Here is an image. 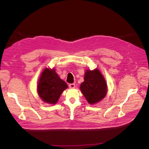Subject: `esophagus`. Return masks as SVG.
<instances>
[{"mask_svg":"<svg viewBox=\"0 0 149 149\" xmlns=\"http://www.w3.org/2000/svg\"><path fill=\"white\" fill-rule=\"evenodd\" d=\"M69 87H70V88H71V89L74 88H75V84H70Z\"/></svg>","mask_w":149,"mask_h":149,"instance_id":"esophagus-1","label":"esophagus"}]
</instances>
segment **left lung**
I'll use <instances>...</instances> for the list:
<instances>
[{
	"label": "left lung",
	"instance_id": "obj_1",
	"mask_svg": "<svg viewBox=\"0 0 149 149\" xmlns=\"http://www.w3.org/2000/svg\"><path fill=\"white\" fill-rule=\"evenodd\" d=\"M84 81L80 90L89 104H94L102 100L107 93L106 81L97 68L85 71Z\"/></svg>",
	"mask_w": 149,
	"mask_h": 149
}]
</instances>
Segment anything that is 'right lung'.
Listing matches in <instances>:
<instances>
[{
    "label": "right lung",
    "instance_id": "add662e5",
    "mask_svg": "<svg viewBox=\"0 0 149 149\" xmlns=\"http://www.w3.org/2000/svg\"><path fill=\"white\" fill-rule=\"evenodd\" d=\"M67 88V84L60 78L55 68H45L40 74L37 83V93L45 102L55 104L61 93Z\"/></svg>",
    "mask_w": 149,
    "mask_h": 149
}]
</instances>
